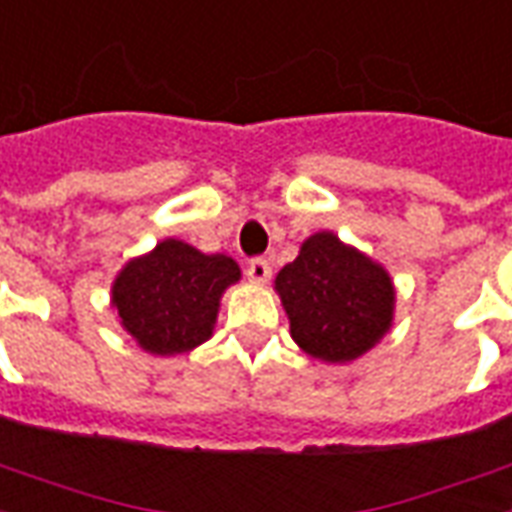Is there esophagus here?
I'll return each instance as SVG.
<instances>
[{
    "label": "esophagus",
    "instance_id": "34e87169",
    "mask_svg": "<svg viewBox=\"0 0 512 512\" xmlns=\"http://www.w3.org/2000/svg\"><path fill=\"white\" fill-rule=\"evenodd\" d=\"M270 275H273V267L267 259H250L248 262V278L253 284H267L270 281Z\"/></svg>",
    "mask_w": 512,
    "mask_h": 512
}]
</instances>
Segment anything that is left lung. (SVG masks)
<instances>
[{
    "mask_svg": "<svg viewBox=\"0 0 512 512\" xmlns=\"http://www.w3.org/2000/svg\"><path fill=\"white\" fill-rule=\"evenodd\" d=\"M275 292L297 347L325 364L361 358L394 325L397 289L389 270L333 231H317L300 245L295 262L275 275Z\"/></svg>",
    "mask_w": 512,
    "mask_h": 512,
    "instance_id": "1",
    "label": "left lung"
}]
</instances>
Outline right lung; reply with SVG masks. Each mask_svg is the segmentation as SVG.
Returning <instances> with one entry per match:
<instances>
[{
  "mask_svg": "<svg viewBox=\"0 0 512 512\" xmlns=\"http://www.w3.org/2000/svg\"><path fill=\"white\" fill-rule=\"evenodd\" d=\"M239 278V264L226 253H204L170 237L123 264L110 303L146 353H190L212 339L223 292Z\"/></svg>",
  "mask_w": 512,
  "mask_h": 512,
  "instance_id": "right-lung-1",
  "label": "right lung"
}]
</instances>
